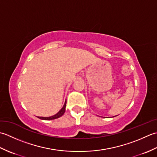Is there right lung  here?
I'll list each match as a JSON object with an SVG mask.
<instances>
[{
  "instance_id": "1",
  "label": "right lung",
  "mask_w": 157,
  "mask_h": 157,
  "mask_svg": "<svg viewBox=\"0 0 157 157\" xmlns=\"http://www.w3.org/2000/svg\"><path fill=\"white\" fill-rule=\"evenodd\" d=\"M66 103H67V101H65V102L64 103V105H63L62 109L60 110V111L57 113H56L55 115L51 116V117H38L39 119H42V120H52V119H58L59 117H61L62 115H63V114H64L65 112Z\"/></svg>"
}]
</instances>
